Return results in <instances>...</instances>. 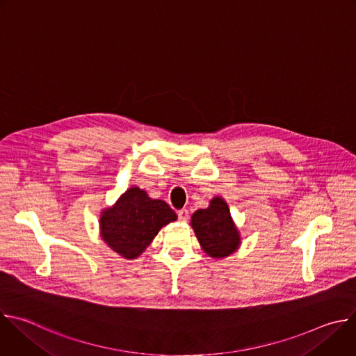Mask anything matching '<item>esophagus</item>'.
<instances>
[{
  "instance_id": "1",
  "label": "esophagus",
  "mask_w": 356,
  "mask_h": 356,
  "mask_svg": "<svg viewBox=\"0 0 356 356\" xmlns=\"http://www.w3.org/2000/svg\"><path fill=\"white\" fill-rule=\"evenodd\" d=\"M188 217H190V216H188V210L181 209V210L177 211V218H179V221H187Z\"/></svg>"
}]
</instances>
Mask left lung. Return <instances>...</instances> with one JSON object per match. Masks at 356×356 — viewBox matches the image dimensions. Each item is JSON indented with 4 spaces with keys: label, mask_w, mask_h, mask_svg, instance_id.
I'll use <instances>...</instances> for the list:
<instances>
[{
    "label": "left lung",
    "mask_w": 356,
    "mask_h": 356,
    "mask_svg": "<svg viewBox=\"0 0 356 356\" xmlns=\"http://www.w3.org/2000/svg\"><path fill=\"white\" fill-rule=\"evenodd\" d=\"M191 227L201 248L213 258L228 257L239 245V234L229 209L220 197L211 200L209 209L193 214Z\"/></svg>",
    "instance_id": "8db88e82"
}]
</instances>
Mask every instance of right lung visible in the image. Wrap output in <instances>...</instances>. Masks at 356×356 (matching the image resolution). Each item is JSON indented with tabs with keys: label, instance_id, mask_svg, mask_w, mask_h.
<instances>
[{
	"label": "right lung",
	"instance_id": "add662e5",
	"mask_svg": "<svg viewBox=\"0 0 356 356\" xmlns=\"http://www.w3.org/2000/svg\"><path fill=\"white\" fill-rule=\"evenodd\" d=\"M176 213L162 200H152L138 187L121 195L117 204L101 216L103 239L121 257L134 259L154 241L159 229L175 221Z\"/></svg>",
	"mask_w": 356,
	"mask_h": 356
}]
</instances>
